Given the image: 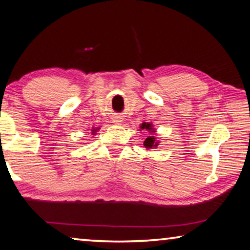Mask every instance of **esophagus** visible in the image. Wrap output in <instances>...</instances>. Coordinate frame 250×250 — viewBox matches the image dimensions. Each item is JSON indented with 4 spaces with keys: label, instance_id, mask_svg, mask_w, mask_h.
<instances>
[{
    "label": "esophagus",
    "instance_id": "1",
    "mask_svg": "<svg viewBox=\"0 0 250 250\" xmlns=\"http://www.w3.org/2000/svg\"><path fill=\"white\" fill-rule=\"evenodd\" d=\"M113 122H114V124H117V125H120L121 122H122V120H121L120 117H114L113 118Z\"/></svg>",
    "mask_w": 250,
    "mask_h": 250
}]
</instances>
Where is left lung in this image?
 Segmentation results:
<instances>
[{
    "label": "left lung",
    "instance_id": "8db88e82",
    "mask_svg": "<svg viewBox=\"0 0 250 250\" xmlns=\"http://www.w3.org/2000/svg\"><path fill=\"white\" fill-rule=\"evenodd\" d=\"M139 128H140V131H142V130H146V131L148 132V135L146 136V138L144 139V142H143L146 150L156 148V147L160 145V140L157 139V137L155 135L156 129L154 128L152 122H143V124L140 125Z\"/></svg>",
    "mask_w": 250,
    "mask_h": 250
}]
</instances>
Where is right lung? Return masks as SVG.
<instances>
[{
    "label": "right lung",
    "mask_w": 250,
    "mask_h": 250,
    "mask_svg": "<svg viewBox=\"0 0 250 250\" xmlns=\"http://www.w3.org/2000/svg\"><path fill=\"white\" fill-rule=\"evenodd\" d=\"M98 129H100V128H91V130H90V131H91V135H95V133L97 132V130H98Z\"/></svg>",
    "instance_id": "1"
}]
</instances>
